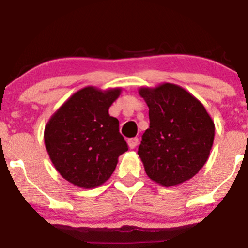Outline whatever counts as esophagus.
Returning <instances> with one entry per match:
<instances>
[{
  "instance_id": "1",
  "label": "esophagus",
  "mask_w": 248,
  "mask_h": 248,
  "mask_svg": "<svg viewBox=\"0 0 248 248\" xmlns=\"http://www.w3.org/2000/svg\"><path fill=\"white\" fill-rule=\"evenodd\" d=\"M139 143V139L138 138H133V139H129L128 140V145L130 148H135Z\"/></svg>"
}]
</instances>
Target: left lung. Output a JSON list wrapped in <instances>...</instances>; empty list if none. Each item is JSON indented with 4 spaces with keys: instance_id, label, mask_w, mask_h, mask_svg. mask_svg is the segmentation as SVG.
<instances>
[{
    "instance_id": "8db88e82",
    "label": "left lung",
    "mask_w": 248,
    "mask_h": 248,
    "mask_svg": "<svg viewBox=\"0 0 248 248\" xmlns=\"http://www.w3.org/2000/svg\"><path fill=\"white\" fill-rule=\"evenodd\" d=\"M150 128L139 155L151 180L162 186L190 180L204 166L214 140V123L196 97L175 84L141 87Z\"/></svg>"
}]
</instances>
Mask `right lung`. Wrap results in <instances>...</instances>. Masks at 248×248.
Masks as SVG:
<instances>
[{"mask_svg": "<svg viewBox=\"0 0 248 248\" xmlns=\"http://www.w3.org/2000/svg\"><path fill=\"white\" fill-rule=\"evenodd\" d=\"M120 89L87 86L70 96L45 126V146L58 173L82 188H93L110 178L118 157L128 151L119 122L108 109Z\"/></svg>", "mask_w": 248, "mask_h": 248, "instance_id": "1", "label": "right lung"}]
</instances>
